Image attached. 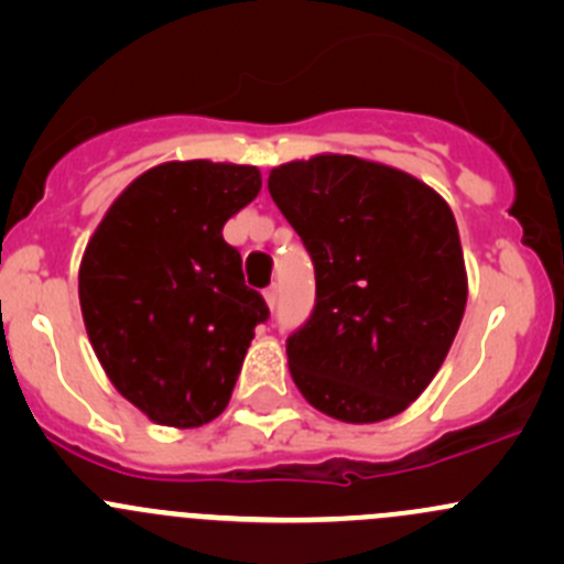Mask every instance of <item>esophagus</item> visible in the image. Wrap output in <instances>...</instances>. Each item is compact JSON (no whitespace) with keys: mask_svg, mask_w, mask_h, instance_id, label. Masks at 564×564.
<instances>
[{"mask_svg":"<svg viewBox=\"0 0 564 564\" xmlns=\"http://www.w3.org/2000/svg\"><path fill=\"white\" fill-rule=\"evenodd\" d=\"M264 303H267V308L275 311V305H278V286L267 289V292H264Z\"/></svg>","mask_w":564,"mask_h":564,"instance_id":"1","label":"esophagus"}]
</instances>
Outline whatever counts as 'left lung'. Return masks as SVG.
Listing matches in <instances>:
<instances>
[{
  "label": "left lung",
  "instance_id": "obj_1",
  "mask_svg": "<svg viewBox=\"0 0 564 564\" xmlns=\"http://www.w3.org/2000/svg\"><path fill=\"white\" fill-rule=\"evenodd\" d=\"M267 187L316 270L314 314L286 340L294 384L340 423L395 417L436 377L464 318L453 209L417 176L333 152L272 169Z\"/></svg>",
  "mask_w": 564,
  "mask_h": 564
}]
</instances>
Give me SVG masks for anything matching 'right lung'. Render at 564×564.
Instances as JSON below:
<instances>
[{
	"mask_svg": "<svg viewBox=\"0 0 564 564\" xmlns=\"http://www.w3.org/2000/svg\"><path fill=\"white\" fill-rule=\"evenodd\" d=\"M261 191L256 166L169 161L108 207L78 267V303L106 377L152 423L198 429L229 403L253 327L231 215Z\"/></svg>",
	"mask_w": 564,
	"mask_h": 564,
	"instance_id": "obj_1",
	"label": "right lung"
}]
</instances>
